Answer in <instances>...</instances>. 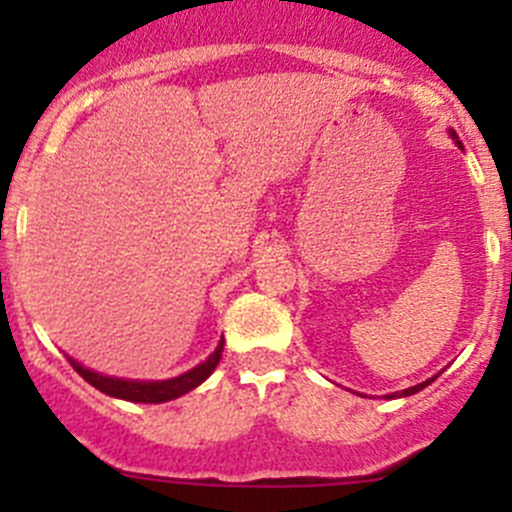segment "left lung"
Masks as SVG:
<instances>
[{
    "instance_id": "left-lung-1",
    "label": "left lung",
    "mask_w": 512,
    "mask_h": 512,
    "mask_svg": "<svg viewBox=\"0 0 512 512\" xmlns=\"http://www.w3.org/2000/svg\"><path fill=\"white\" fill-rule=\"evenodd\" d=\"M453 138H456V136H453ZM433 379H436V376H433ZM433 379L423 381V384H416V386H411V389H404V391H401V394H391V396H389V399H394V396H411V394H416V391H421V389H423V386H428V384H431V381H433Z\"/></svg>"
}]
</instances>
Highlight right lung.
Returning a JSON list of instances; mask_svg holds the SVG:
<instances>
[{
    "label": "right lung",
    "instance_id": "1",
    "mask_svg": "<svg viewBox=\"0 0 512 512\" xmlns=\"http://www.w3.org/2000/svg\"><path fill=\"white\" fill-rule=\"evenodd\" d=\"M223 344H225V339L218 344V349H215V352L203 361V364H198L195 369L185 371V374L175 376V379H165V381L113 379V376H101V374H96V371L84 369L79 361H74V359H69V361H71V366L79 371L81 379L89 381L91 386H96V389L103 391V394L116 396V399L136 401V404H163V401L178 399V396L188 394L190 389H195V386L203 384V381L213 374L215 366H218L220 356H223Z\"/></svg>",
    "mask_w": 512,
    "mask_h": 512
}]
</instances>
